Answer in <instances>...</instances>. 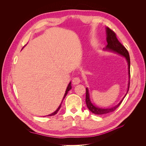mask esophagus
<instances>
[{"mask_svg": "<svg viewBox=\"0 0 146 146\" xmlns=\"http://www.w3.org/2000/svg\"><path fill=\"white\" fill-rule=\"evenodd\" d=\"M80 82V80L78 77H74L72 79V83L74 85H78Z\"/></svg>", "mask_w": 146, "mask_h": 146, "instance_id": "esophagus-1", "label": "esophagus"}]
</instances>
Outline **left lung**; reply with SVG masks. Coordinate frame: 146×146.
<instances>
[{"label": "left lung", "mask_w": 146, "mask_h": 146, "mask_svg": "<svg viewBox=\"0 0 146 146\" xmlns=\"http://www.w3.org/2000/svg\"><path fill=\"white\" fill-rule=\"evenodd\" d=\"M105 30H106V35H107L106 39H107V45L106 46V47L105 48H104V50L116 53V54L120 55L123 57H125V60L127 62V64H128L129 83H128L127 91L126 92V94L124 96V97L122 98V99L120 101V102H119L117 105L114 106V107H113L111 108H100V107H97V106H95L93 104H92V102L91 101V99H90L89 90H88V88H86V104L87 105V107L88 109H89L90 111H91L92 113H94L95 114H99V115H101V114H105L110 113L114 111V110H115L122 103L123 99H124V98L127 94L128 91H129V86H130V59L129 52L127 51L125 47L118 41V39L116 36V33H114L113 30H111L108 27H106Z\"/></svg>", "instance_id": "1"}]
</instances>
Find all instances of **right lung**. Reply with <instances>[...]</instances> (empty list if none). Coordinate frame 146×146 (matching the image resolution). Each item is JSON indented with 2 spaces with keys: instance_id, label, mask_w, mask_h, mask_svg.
Masks as SVG:
<instances>
[{
  "instance_id": "right-lung-1",
  "label": "right lung",
  "mask_w": 146,
  "mask_h": 146,
  "mask_svg": "<svg viewBox=\"0 0 146 146\" xmlns=\"http://www.w3.org/2000/svg\"><path fill=\"white\" fill-rule=\"evenodd\" d=\"M71 88H72V86H71V82H70V83H69V85H68V86L67 88H66V91H65V94H64V97H63V100H62V101H61V102L60 105H59L58 108H57V109H56V110H55V111L54 113H51V114H48V115H47V116H54V115H55V114H56L57 113V112H58V111H59L60 108H61V104H62V102H63V100L64 99V98H65V97L66 96V95H67L68 91H69L70 90H71Z\"/></svg>"
}]
</instances>
